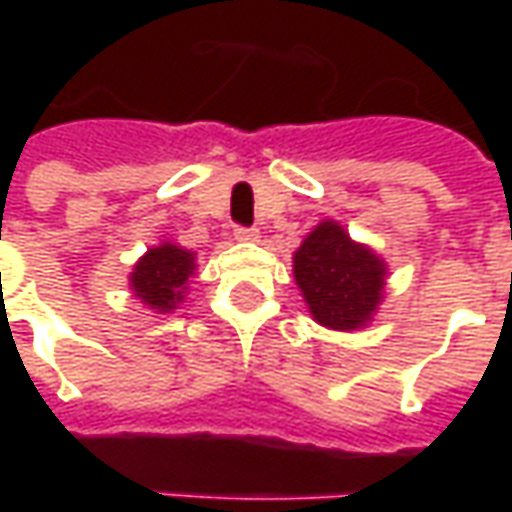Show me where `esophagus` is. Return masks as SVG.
Returning <instances> with one entry per match:
<instances>
[{
	"mask_svg": "<svg viewBox=\"0 0 512 512\" xmlns=\"http://www.w3.org/2000/svg\"><path fill=\"white\" fill-rule=\"evenodd\" d=\"M239 242H259V230L256 227H236V233H233Z\"/></svg>",
	"mask_w": 512,
	"mask_h": 512,
	"instance_id": "obj_1",
	"label": "esophagus"
}]
</instances>
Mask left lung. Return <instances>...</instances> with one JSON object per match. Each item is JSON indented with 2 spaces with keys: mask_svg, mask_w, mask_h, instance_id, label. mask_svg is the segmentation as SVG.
<instances>
[{
  "mask_svg": "<svg viewBox=\"0 0 512 512\" xmlns=\"http://www.w3.org/2000/svg\"><path fill=\"white\" fill-rule=\"evenodd\" d=\"M293 279L313 322L350 333L370 325L379 313L387 262L339 222L322 219L293 253Z\"/></svg>",
  "mask_w": 512,
  "mask_h": 512,
  "instance_id": "obj_1",
  "label": "left lung"
}]
</instances>
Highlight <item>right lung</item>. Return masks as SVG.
I'll return each mask as SVG.
<instances>
[{"label":"right lung","instance_id":"right-lung-1","mask_svg":"<svg viewBox=\"0 0 512 512\" xmlns=\"http://www.w3.org/2000/svg\"><path fill=\"white\" fill-rule=\"evenodd\" d=\"M196 253L173 242L148 247L145 256L130 270L128 285L133 296L153 313H173L185 302L187 282L196 273Z\"/></svg>","mask_w":512,"mask_h":512}]
</instances>
